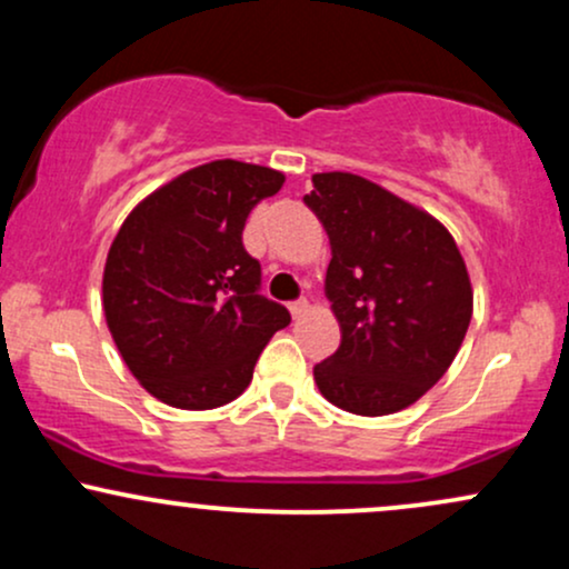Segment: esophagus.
<instances>
[{
  "mask_svg": "<svg viewBox=\"0 0 569 569\" xmlns=\"http://www.w3.org/2000/svg\"><path fill=\"white\" fill-rule=\"evenodd\" d=\"M289 310H291L293 318H299V316H305L307 310H310V302H307V299H297V302L289 305Z\"/></svg>",
  "mask_w": 569,
  "mask_h": 569,
  "instance_id": "obj_1",
  "label": "esophagus"
}]
</instances>
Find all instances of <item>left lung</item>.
Wrapping results in <instances>:
<instances>
[{
    "mask_svg": "<svg viewBox=\"0 0 569 569\" xmlns=\"http://www.w3.org/2000/svg\"><path fill=\"white\" fill-rule=\"evenodd\" d=\"M307 208L331 243L326 297L342 342L316 363L318 390L363 417L407 409L455 361L473 289L439 219L356 173H316Z\"/></svg>",
    "mask_w": 569,
    "mask_h": 569,
    "instance_id": "8db88e82",
    "label": "left lung"
}]
</instances>
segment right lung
<instances>
[{"mask_svg":"<svg viewBox=\"0 0 569 569\" xmlns=\"http://www.w3.org/2000/svg\"><path fill=\"white\" fill-rule=\"evenodd\" d=\"M286 176L213 160L143 198L103 267V316L130 375L176 409H217L248 388L259 352L291 323L259 293L262 267L243 248L259 200Z\"/></svg>","mask_w":569,"mask_h":569,"instance_id":"1","label":"right lung"}]
</instances>
